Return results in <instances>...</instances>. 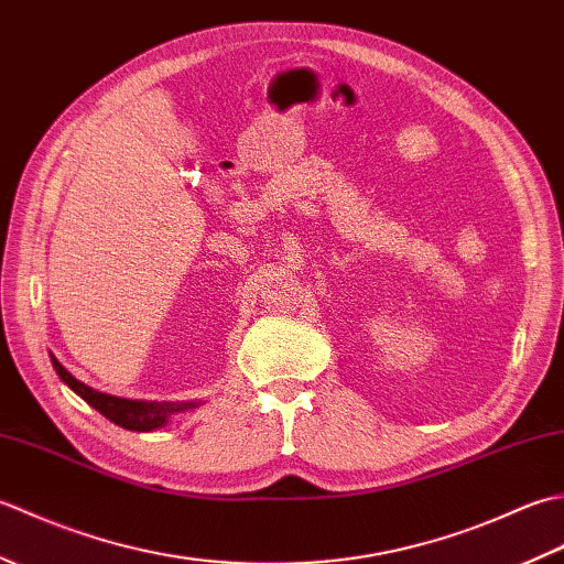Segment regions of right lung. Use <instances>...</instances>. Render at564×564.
I'll list each match as a JSON object with an SVG mask.
<instances>
[{
	"mask_svg": "<svg viewBox=\"0 0 564 564\" xmlns=\"http://www.w3.org/2000/svg\"><path fill=\"white\" fill-rule=\"evenodd\" d=\"M51 358H53V368L57 370V376L63 378V382H67V386L75 390L84 402L91 404L94 410L101 412L106 419H111L113 424L123 429H130V431L160 429L166 424V419H170L174 412H184L188 406H196L194 402H138V400L113 398V394L87 388L75 376L67 373L55 356Z\"/></svg>",
	"mask_w": 564,
	"mask_h": 564,
	"instance_id": "right-lung-1",
	"label": "right lung"
}]
</instances>
